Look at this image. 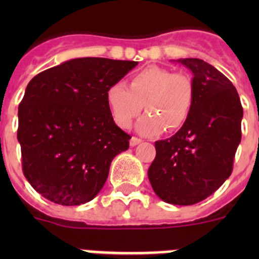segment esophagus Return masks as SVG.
Returning <instances> with one entry per match:
<instances>
[{
    "instance_id": "1",
    "label": "esophagus",
    "mask_w": 259,
    "mask_h": 259,
    "mask_svg": "<svg viewBox=\"0 0 259 259\" xmlns=\"http://www.w3.org/2000/svg\"><path fill=\"white\" fill-rule=\"evenodd\" d=\"M141 143V140H140V139H139V137H132V139H131V140H130V145H131V146H136L137 145V144H140Z\"/></svg>"
}]
</instances>
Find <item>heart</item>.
Wrapping results in <instances>:
<instances>
[{
  "label": "heart",
  "mask_w": 259,
  "mask_h": 259,
  "mask_svg": "<svg viewBox=\"0 0 259 259\" xmlns=\"http://www.w3.org/2000/svg\"><path fill=\"white\" fill-rule=\"evenodd\" d=\"M106 106L114 123L130 128L143 109L148 115L141 119L137 130L144 135L179 131L187 123L194 101L192 80L184 74L158 66L139 71L130 80V88L114 83L105 93Z\"/></svg>",
  "instance_id": "b5f03b06"
}]
</instances>
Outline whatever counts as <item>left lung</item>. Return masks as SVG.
Instances as JSON below:
<instances>
[{"instance_id":"left-lung-1","label":"left lung","mask_w":259,"mask_h":259,"mask_svg":"<svg viewBox=\"0 0 259 259\" xmlns=\"http://www.w3.org/2000/svg\"><path fill=\"white\" fill-rule=\"evenodd\" d=\"M178 62L193 74L192 113L174 136L155 141L148 178L162 201L187 206L230 178L241 141L242 106L236 88L214 66L198 58Z\"/></svg>"}]
</instances>
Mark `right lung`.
I'll return each instance as SVG.
<instances>
[{
  "label": "right lung",
  "instance_id": "right-lung-1",
  "mask_svg": "<svg viewBox=\"0 0 259 259\" xmlns=\"http://www.w3.org/2000/svg\"><path fill=\"white\" fill-rule=\"evenodd\" d=\"M136 66L75 58L29 81L18 110V141L23 174L47 200L75 206L101 191L111 161L131 139L114 123L105 93Z\"/></svg>",
  "mask_w": 259,
  "mask_h": 259
}]
</instances>
